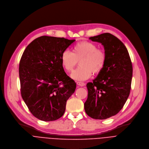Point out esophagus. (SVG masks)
Masks as SVG:
<instances>
[{"mask_svg":"<svg viewBox=\"0 0 149 149\" xmlns=\"http://www.w3.org/2000/svg\"><path fill=\"white\" fill-rule=\"evenodd\" d=\"M76 84H77L78 86H81V87L85 86V83H83V82H80V81H77Z\"/></svg>","mask_w":149,"mask_h":149,"instance_id":"34e87169","label":"esophagus"}]
</instances>
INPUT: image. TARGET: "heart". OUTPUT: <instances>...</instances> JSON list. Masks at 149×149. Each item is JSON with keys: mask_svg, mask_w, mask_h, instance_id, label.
Returning <instances> with one entry per match:
<instances>
[{"mask_svg": "<svg viewBox=\"0 0 149 149\" xmlns=\"http://www.w3.org/2000/svg\"><path fill=\"white\" fill-rule=\"evenodd\" d=\"M79 62L80 67L71 74V77L77 81H84L93 74H99L106 62L104 51L97 49V46L90 42L83 41L76 43L72 49V53L63 52L61 56V63L63 69L71 72Z\"/></svg>", "mask_w": 149, "mask_h": 149, "instance_id": "b5f03b06", "label": "heart"}]
</instances>
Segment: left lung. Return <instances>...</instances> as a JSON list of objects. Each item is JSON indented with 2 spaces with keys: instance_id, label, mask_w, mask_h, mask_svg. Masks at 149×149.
Here are the masks:
<instances>
[{
  "instance_id": "obj_1",
  "label": "left lung",
  "mask_w": 149,
  "mask_h": 149,
  "mask_svg": "<svg viewBox=\"0 0 149 149\" xmlns=\"http://www.w3.org/2000/svg\"><path fill=\"white\" fill-rule=\"evenodd\" d=\"M90 39L103 45L106 62L93 82L86 84L88 96L84 107L88 116L104 120L117 114L127 100L131 89L132 63L127 48L114 35L105 33Z\"/></svg>"
}]
</instances>
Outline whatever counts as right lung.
<instances>
[{
  "label": "right lung",
  "mask_w": 149,
  "mask_h": 149,
  "mask_svg": "<svg viewBox=\"0 0 149 149\" xmlns=\"http://www.w3.org/2000/svg\"><path fill=\"white\" fill-rule=\"evenodd\" d=\"M74 41L40 36L26 47L21 57V95L30 111L40 120L61 118L67 100L75 91L76 84L66 74L61 63L62 53Z\"/></svg>",
  "instance_id": "add662e5"
}]
</instances>
